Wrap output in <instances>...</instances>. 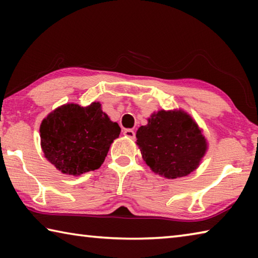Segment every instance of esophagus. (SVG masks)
<instances>
[{
  "label": "esophagus",
  "mask_w": 258,
  "mask_h": 258,
  "mask_svg": "<svg viewBox=\"0 0 258 258\" xmlns=\"http://www.w3.org/2000/svg\"><path fill=\"white\" fill-rule=\"evenodd\" d=\"M124 135L126 138H128V139H134L135 138V132L133 130H125L124 131Z\"/></svg>",
  "instance_id": "1"
}]
</instances>
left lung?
I'll return each mask as SVG.
<instances>
[{
  "label": "left lung",
  "instance_id": "8db88e82",
  "mask_svg": "<svg viewBox=\"0 0 258 258\" xmlns=\"http://www.w3.org/2000/svg\"><path fill=\"white\" fill-rule=\"evenodd\" d=\"M137 145L152 172L166 178L189 175L206 154L207 141L183 110H159L137 132Z\"/></svg>",
  "mask_w": 258,
  "mask_h": 258
}]
</instances>
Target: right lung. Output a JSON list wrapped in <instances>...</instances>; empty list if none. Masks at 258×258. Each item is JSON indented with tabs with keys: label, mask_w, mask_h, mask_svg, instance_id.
I'll use <instances>...</instances> for the list:
<instances>
[{
	"label": "right lung",
	"mask_w": 258,
	"mask_h": 258,
	"mask_svg": "<svg viewBox=\"0 0 258 258\" xmlns=\"http://www.w3.org/2000/svg\"><path fill=\"white\" fill-rule=\"evenodd\" d=\"M41 147L45 158L67 175H81L103 164L120 127L101 110L100 102L87 107L63 104L43 119Z\"/></svg>",
	"instance_id": "1"
}]
</instances>
